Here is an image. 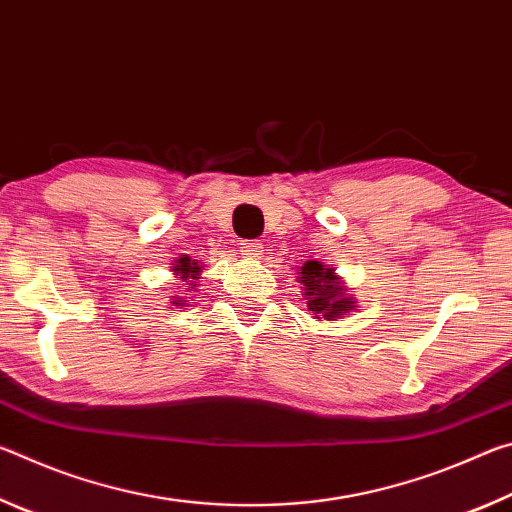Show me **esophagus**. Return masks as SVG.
<instances>
[{"instance_id":"esophagus-1","label":"esophagus","mask_w":512,"mask_h":512,"mask_svg":"<svg viewBox=\"0 0 512 512\" xmlns=\"http://www.w3.org/2000/svg\"><path fill=\"white\" fill-rule=\"evenodd\" d=\"M262 248L264 246L259 244V241H244V244L239 246V253L244 255L246 259H259V257H262V253H264Z\"/></svg>"}]
</instances>
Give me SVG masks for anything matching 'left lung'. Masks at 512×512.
Here are the masks:
<instances>
[{
    "label": "left lung",
    "mask_w": 512,
    "mask_h": 512,
    "mask_svg": "<svg viewBox=\"0 0 512 512\" xmlns=\"http://www.w3.org/2000/svg\"><path fill=\"white\" fill-rule=\"evenodd\" d=\"M298 282L302 284V300L314 318L336 320L357 309V300L348 296V287L332 266L309 259L300 266Z\"/></svg>",
    "instance_id": "8db88e82"
}]
</instances>
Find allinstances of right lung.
<instances>
[{"instance_id": "1", "label": "right lung", "mask_w": 512, "mask_h": 512, "mask_svg": "<svg viewBox=\"0 0 512 512\" xmlns=\"http://www.w3.org/2000/svg\"><path fill=\"white\" fill-rule=\"evenodd\" d=\"M173 275H180V280L187 282V291L196 289L198 275H201V266H198V259H189V257H178L176 264H173ZM189 300L180 298V296H171V307H187Z\"/></svg>"}]
</instances>
